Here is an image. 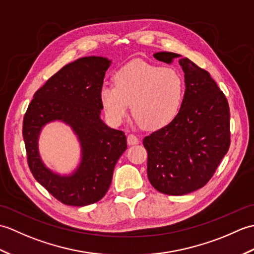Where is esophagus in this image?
Instances as JSON below:
<instances>
[{"label": "esophagus", "instance_id": "obj_1", "mask_svg": "<svg viewBox=\"0 0 254 254\" xmlns=\"http://www.w3.org/2000/svg\"><path fill=\"white\" fill-rule=\"evenodd\" d=\"M138 143V138L134 134H128L127 135V144L128 145H136Z\"/></svg>", "mask_w": 254, "mask_h": 254}]
</instances>
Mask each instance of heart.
I'll use <instances>...</instances> for the list:
<instances>
[{"label":"heart","mask_w":254,"mask_h":254,"mask_svg":"<svg viewBox=\"0 0 254 254\" xmlns=\"http://www.w3.org/2000/svg\"><path fill=\"white\" fill-rule=\"evenodd\" d=\"M113 84L99 90L101 106L113 124L126 120L132 105L133 116L144 127L161 128L176 118L185 97V82L177 69L141 60L117 69Z\"/></svg>","instance_id":"b5f03b06"}]
</instances>
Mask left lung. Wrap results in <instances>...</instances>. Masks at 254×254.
I'll return each instance as SVG.
<instances>
[{
    "mask_svg": "<svg viewBox=\"0 0 254 254\" xmlns=\"http://www.w3.org/2000/svg\"><path fill=\"white\" fill-rule=\"evenodd\" d=\"M165 63L180 56L157 52ZM185 73V97L168 126L144 137L147 176L156 190L185 195L204 187L214 175L230 145L228 101L209 73L188 58H180Z\"/></svg>",
    "mask_w": 254,
    "mask_h": 254,
    "instance_id": "1",
    "label": "left lung"
}]
</instances>
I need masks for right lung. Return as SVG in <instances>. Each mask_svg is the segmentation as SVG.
<instances>
[{
  "instance_id": "right-lung-1",
  "label": "right lung",
  "mask_w": 254,
  "mask_h": 254,
  "mask_svg": "<svg viewBox=\"0 0 254 254\" xmlns=\"http://www.w3.org/2000/svg\"><path fill=\"white\" fill-rule=\"evenodd\" d=\"M110 64L109 59L95 56L66 64L36 91L25 113L23 137L31 174L63 204L85 206L104 197L127 149L124 132L100 118L99 90ZM57 121L71 127L81 147L80 164L67 175L47 167L39 152L42 128Z\"/></svg>"
}]
</instances>
